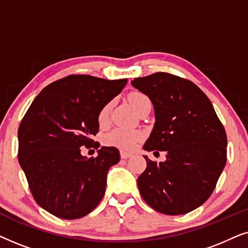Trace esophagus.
I'll return each mask as SVG.
<instances>
[{"mask_svg":"<svg viewBox=\"0 0 248 248\" xmlns=\"http://www.w3.org/2000/svg\"><path fill=\"white\" fill-rule=\"evenodd\" d=\"M132 155V154H128V152H124V151H121V158L122 159H127L130 158Z\"/></svg>","mask_w":248,"mask_h":248,"instance_id":"esophagus-1","label":"esophagus"}]
</instances>
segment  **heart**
<instances>
[{"label":"heart","mask_w":248,"mask_h":248,"mask_svg":"<svg viewBox=\"0 0 248 248\" xmlns=\"http://www.w3.org/2000/svg\"><path fill=\"white\" fill-rule=\"evenodd\" d=\"M130 101L131 106L134 108V110L139 113L142 107L147 104H151L150 99L144 93H139V91H133L128 94L127 97ZM111 109V103H107L101 108L99 114H98V123L101 126L106 125L109 120V114ZM141 140V133L138 131L126 130V128H115L106 137V143L113 147H117L122 150L130 151L137 147L139 141Z\"/></svg>","instance_id":"heart-1"}]
</instances>
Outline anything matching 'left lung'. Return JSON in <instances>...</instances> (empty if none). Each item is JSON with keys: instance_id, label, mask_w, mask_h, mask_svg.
I'll use <instances>...</instances> for the list:
<instances>
[{"instance_id": "1", "label": "left lung", "mask_w": 248, "mask_h": 248, "mask_svg": "<svg viewBox=\"0 0 248 248\" xmlns=\"http://www.w3.org/2000/svg\"><path fill=\"white\" fill-rule=\"evenodd\" d=\"M131 83L155 108V123L143 149L167 152L159 164L144 155L147 168L138 178L142 199L164 215L191 212L210 198L225 168V127L192 81L158 72Z\"/></svg>"}]
</instances>
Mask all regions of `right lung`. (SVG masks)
I'll list each match as a JSON object with an SVG mask.
<instances>
[{
  "label": "right lung",
  "mask_w": 248,
  "mask_h": 248,
  "mask_svg": "<svg viewBox=\"0 0 248 248\" xmlns=\"http://www.w3.org/2000/svg\"><path fill=\"white\" fill-rule=\"evenodd\" d=\"M126 82L72 74L44 88L23 116L19 164L35 201L55 217L82 218L103 199L108 169L120 161V151L101 147L88 159L80 148L93 147L98 114Z\"/></svg>",
  "instance_id": "obj_1"
}]
</instances>
